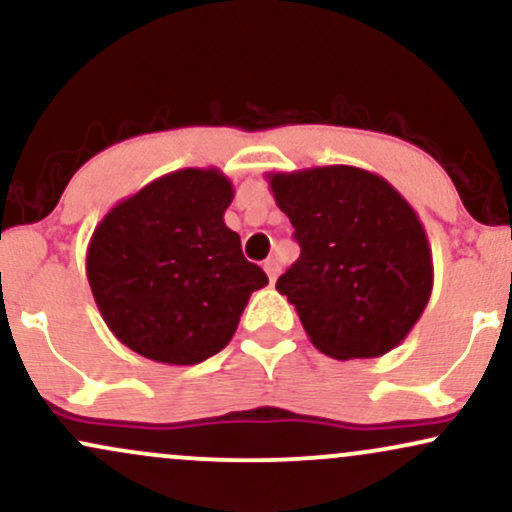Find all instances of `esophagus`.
Masks as SVG:
<instances>
[{"label": "esophagus", "instance_id": "obj_1", "mask_svg": "<svg viewBox=\"0 0 512 512\" xmlns=\"http://www.w3.org/2000/svg\"><path fill=\"white\" fill-rule=\"evenodd\" d=\"M264 272H267V276H269V281H276V276H279V262L276 260H267L264 262Z\"/></svg>", "mask_w": 512, "mask_h": 512}]
</instances>
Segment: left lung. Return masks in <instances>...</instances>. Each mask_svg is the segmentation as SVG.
Instances as JSON below:
<instances>
[{"label": "left lung", "mask_w": 512, "mask_h": 512, "mask_svg": "<svg viewBox=\"0 0 512 512\" xmlns=\"http://www.w3.org/2000/svg\"><path fill=\"white\" fill-rule=\"evenodd\" d=\"M301 257L276 281L317 351L378 358L404 342L433 289L424 223L395 187L356 166L267 175Z\"/></svg>", "instance_id": "8db88e82"}]
</instances>
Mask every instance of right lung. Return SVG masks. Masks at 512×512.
<instances>
[{
	"instance_id": "obj_1",
	"label": "right lung",
	"mask_w": 512,
	"mask_h": 512,
	"mask_svg": "<svg viewBox=\"0 0 512 512\" xmlns=\"http://www.w3.org/2000/svg\"><path fill=\"white\" fill-rule=\"evenodd\" d=\"M233 185L219 168H182L117 202L93 231L86 276L122 344L195 366L231 342L252 291L269 284L223 214Z\"/></svg>"
}]
</instances>
